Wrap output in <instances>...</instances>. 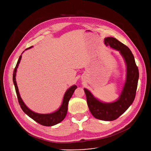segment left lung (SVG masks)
I'll return each mask as SVG.
<instances>
[{
  "label": "left lung",
  "instance_id": "left-lung-1",
  "mask_svg": "<svg viewBox=\"0 0 151 151\" xmlns=\"http://www.w3.org/2000/svg\"><path fill=\"white\" fill-rule=\"evenodd\" d=\"M104 44L118 51L124 59L127 67L126 80L119 98L111 103H104L96 99L92 93L83 88L89 109L97 119L111 121L123 114L133 103L137 87L139 69L130 50L122 43L112 37L104 38Z\"/></svg>",
  "mask_w": 151,
  "mask_h": 151
}]
</instances>
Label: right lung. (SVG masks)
Returning <instances> with one entry per match:
<instances>
[{
  "label": "right lung",
  "instance_id": "right-lung-1",
  "mask_svg": "<svg viewBox=\"0 0 151 151\" xmlns=\"http://www.w3.org/2000/svg\"><path fill=\"white\" fill-rule=\"evenodd\" d=\"M32 47H30L26 49L25 51L31 48ZM21 57H22V55L19 56V59L17 63V65L14 69V73H13V82H14V84L15 86L17 98H18V102L20 105L21 108L22 109L23 112L26 115H27L29 117H30L34 121H35L36 122H37V123H39L42 125L53 126V125H55L60 123L64 119V118L66 117V115L68 112V103H69V100L72 97L75 89L77 88V86L74 85L72 86V87H70L69 89H68V90L66 91L65 94H64V95L63 102H62L61 106L60 107V108L55 112H54L53 113H51V114H38V113L32 111L25 104V103L23 101L22 99L21 98V96H20V94H19V91H18V88L17 83L16 82V78H15L16 73H17V68L19 65V63H20V61L21 59Z\"/></svg>",
  "mask_w": 151,
  "mask_h": 151
}]
</instances>
